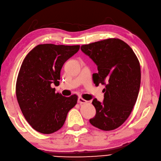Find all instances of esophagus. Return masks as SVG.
Instances as JSON below:
<instances>
[{
	"instance_id": "34e87169",
	"label": "esophagus",
	"mask_w": 161,
	"mask_h": 161,
	"mask_svg": "<svg viewBox=\"0 0 161 161\" xmlns=\"http://www.w3.org/2000/svg\"><path fill=\"white\" fill-rule=\"evenodd\" d=\"M78 102L80 104H83V103H87V101L86 100L83 99L82 97H79V98H78Z\"/></svg>"
}]
</instances>
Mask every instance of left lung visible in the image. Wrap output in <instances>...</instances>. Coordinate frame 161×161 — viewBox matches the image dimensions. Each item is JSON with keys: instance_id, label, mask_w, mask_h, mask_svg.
Masks as SVG:
<instances>
[{"instance_id": "8db88e82", "label": "left lung", "mask_w": 161, "mask_h": 161, "mask_svg": "<svg viewBox=\"0 0 161 161\" xmlns=\"http://www.w3.org/2000/svg\"><path fill=\"white\" fill-rule=\"evenodd\" d=\"M81 51L97 65L94 74L96 85H106L103 103L94 99L96 115L92 125L103 130L119 127L131 113L138 96L141 71L138 59L126 42L110 38L82 45Z\"/></svg>"}]
</instances>
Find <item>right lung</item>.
I'll list each match as a JSON object with an SVG mask.
<instances>
[{"label": "right lung", "mask_w": 161, "mask_h": 161, "mask_svg": "<svg viewBox=\"0 0 161 161\" xmlns=\"http://www.w3.org/2000/svg\"><path fill=\"white\" fill-rule=\"evenodd\" d=\"M79 48V45L39 44L22 62L16 80V98L26 121L39 133L51 134L60 129L68 112L77 103V95L63 97L51 85L59 83L64 63Z\"/></svg>", "instance_id": "1"}]
</instances>
